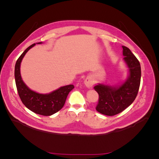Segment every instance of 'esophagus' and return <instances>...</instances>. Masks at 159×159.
Wrapping results in <instances>:
<instances>
[{
  "label": "esophagus",
  "mask_w": 159,
  "mask_h": 159,
  "mask_svg": "<svg viewBox=\"0 0 159 159\" xmlns=\"http://www.w3.org/2000/svg\"><path fill=\"white\" fill-rule=\"evenodd\" d=\"M85 85L88 88H91L94 85V80L90 77H87L85 80Z\"/></svg>",
  "instance_id": "34e87169"
}]
</instances>
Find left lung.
I'll use <instances>...</instances> for the list:
<instances>
[{"instance_id":"8db88e82","label":"left lung","mask_w":159,"mask_h":159,"mask_svg":"<svg viewBox=\"0 0 159 159\" xmlns=\"http://www.w3.org/2000/svg\"><path fill=\"white\" fill-rule=\"evenodd\" d=\"M124 60L129 70L128 79L119 87L98 84L94 87L99 95L96 109L100 113L113 116L126 109L133 102L139 92L141 82V66L130 50L122 46Z\"/></svg>"}]
</instances>
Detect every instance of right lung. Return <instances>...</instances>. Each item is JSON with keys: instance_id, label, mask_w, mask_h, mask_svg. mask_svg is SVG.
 Wrapping results in <instances>:
<instances>
[{"instance_id": "1", "label": "right lung", "mask_w": 159, "mask_h": 159, "mask_svg": "<svg viewBox=\"0 0 159 159\" xmlns=\"http://www.w3.org/2000/svg\"><path fill=\"white\" fill-rule=\"evenodd\" d=\"M35 45V43H33L28 47L17 60L14 72L16 85L20 99L26 108L35 113L49 116L62 109L67 95L74 88V86L73 85L63 86L48 94H42L33 92L25 85L20 75V63L25 54Z\"/></svg>"}]
</instances>
